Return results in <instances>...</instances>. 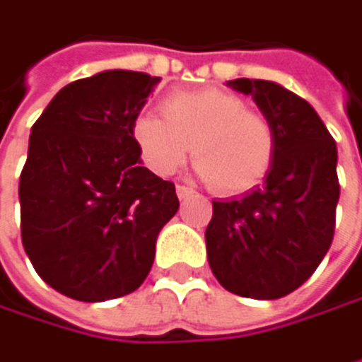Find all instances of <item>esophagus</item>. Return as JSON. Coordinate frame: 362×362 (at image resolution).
I'll return each mask as SVG.
<instances>
[{"instance_id":"obj_1","label":"esophagus","mask_w":362,"mask_h":362,"mask_svg":"<svg viewBox=\"0 0 362 362\" xmlns=\"http://www.w3.org/2000/svg\"><path fill=\"white\" fill-rule=\"evenodd\" d=\"M196 192L192 189V187H187V185H177V196H179V200H187V198H192Z\"/></svg>"}]
</instances>
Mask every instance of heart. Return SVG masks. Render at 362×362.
I'll return each instance as SVG.
<instances>
[{"label":"heart","instance_id":"obj_1","mask_svg":"<svg viewBox=\"0 0 362 362\" xmlns=\"http://www.w3.org/2000/svg\"><path fill=\"white\" fill-rule=\"evenodd\" d=\"M160 107L164 119L141 113L130 128L151 173L175 175L194 145L198 175L213 189L238 196L266 181L276 158V130L264 111L223 88L175 90Z\"/></svg>","mask_w":362,"mask_h":362}]
</instances>
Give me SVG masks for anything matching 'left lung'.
I'll return each instance as SVG.
<instances>
[{
  "instance_id": "obj_1",
  "label": "left lung",
  "mask_w": 362,
  "mask_h": 362,
  "mask_svg": "<svg viewBox=\"0 0 362 362\" xmlns=\"http://www.w3.org/2000/svg\"><path fill=\"white\" fill-rule=\"evenodd\" d=\"M251 94L276 130V158L264 187L240 200H213L209 266L223 288L278 299L301 286L327 255L339 200L337 147L314 107L268 80H232Z\"/></svg>"
}]
</instances>
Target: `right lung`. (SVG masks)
<instances>
[{"instance_id":"add662e5","label":"right lung","mask_w":362,"mask_h":362,"mask_svg":"<svg viewBox=\"0 0 362 362\" xmlns=\"http://www.w3.org/2000/svg\"><path fill=\"white\" fill-rule=\"evenodd\" d=\"M160 82L100 71L57 92L31 128L21 236L35 272L78 301L136 291L156 238L179 211L175 183L141 166L132 122Z\"/></svg>"}]
</instances>
